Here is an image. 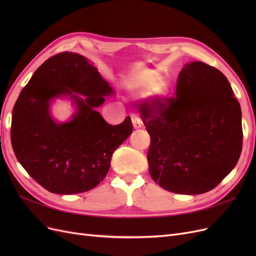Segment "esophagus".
Segmentation results:
<instances>
[{
  "instance_id": "obj_1",
  "label": "esophagus",
  "mask_w": 256,
  "mask_h": 256,
  "mask_svg": "<svg viewBox=\"0 0 256 256\" xmlns=\"http://www.w3.org/2000/svg\"><path fill=\"white\" fill-rule=\"evenodd\" d=\"M131 120H132V125H134V129H138V128H141L143 126V122H142L141 118L136 115L131 116Z\"/></svg>"
}]
</instances>
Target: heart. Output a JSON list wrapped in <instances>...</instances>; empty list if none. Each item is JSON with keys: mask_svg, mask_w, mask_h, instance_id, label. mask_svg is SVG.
Masks as SVG:
<instances>
[{"mask_svg": "<svg viewBox=\"0 0 256 256\" xmlns=\"http://www.w3.org/2000/svg\"><path fill=\"white\" fill-rule=\"evenodd\" d=\"M154 82H156V76H146L136 83V90L140 92H148V95L152 98H164L168 92V85L164 81H157L156 84L154 83Z\"/></svg>", "mask_w": 256, "mask_h": 256, "instance_id": "heart-1", "label": "heart"}]
</instances>
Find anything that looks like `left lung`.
<instances>
[{
	"label": "left lung",
	"instance_id": "obj_1",
	"mask_svg": "<svg viewBox=\"0 0 256 256\" xmlns=\"http://www.w3.org/2000/svg\"><path fill=\"white\" fill-rule=\"evenodd\" d=\"M175 95L140 106L150 136L148 171L170 192L202 194L237 164L242 148V109L226 76L203 62L184 66Z\"/></svg>",
	"mask_w": 256,
	"mask_h": 256
}]
</instances>
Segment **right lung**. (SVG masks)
I'll use <instances>...</instances> for the list:
<instances>
[{
  "instance_id": "obj_1",
  "label": "right lung",
  "mask_w": 256,
  "mask_h": 256,
  "mask_svg": "<svg viewBox=\"0 0 256 256\" xmlns=\"http://www.w3.org/2000/svg\"><path fill=\"white\" fill-rule=\"evenodd\" d=\"M113 94L92 62L72 52L48 58L21 90L12 110V150L46 190L76 194L104 180L114 150L134 129L129 116L113 126L96 111ZM60 96H69L76 106L65 123L50 113L52 102Z\"/></svg>"
}]
</instances>
